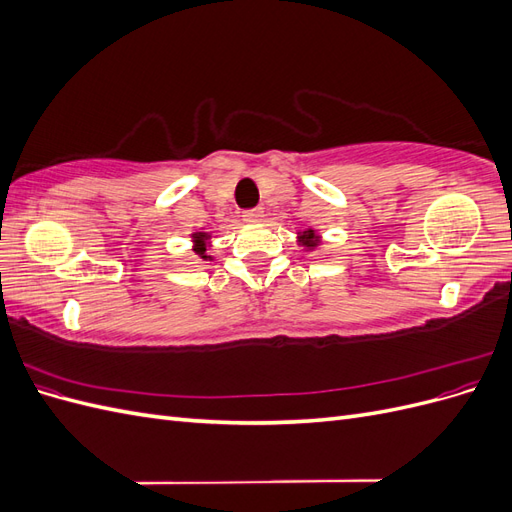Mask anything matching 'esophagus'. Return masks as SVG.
I'll list each match as a JSON object with an SVG mask.
<instances>
[{
  "instance_id": "esophagus-1",
  "label": "esophagus",
  "mask_w": 512,
  "mask_h": 512,
  "mask_svg": "<svg viewBox=\"0 0 512 512\" xmlns=\"http://www.w3.org/2000/svg\"><path fill=\"white\" fill-rule=\"evenodd\" d=\"M262 215H265V211L262 209H247V211H243V222H247V224L260 222Z\"/></svg>"
}]
</instances>
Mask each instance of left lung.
Listing matches in <instances>:
<instances>
[{"instance_id":"1","label":"left lung","mask_w":512,"mask_h":512,"mask_svg":"<svg viewBox=\"0 0 512 512\" xmlns=\"http://www.w3.org/2000/svg\"><path fill=\"white\" fill-rule=\"evenodd\" d=\"M299 243H301L303 247H307V250H314V247L320 245V237L316 235V230L309 228V230H303V232H301Z\"/></svg>"}]
</instances>
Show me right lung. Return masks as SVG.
I'll return each instance as SVG.
<instances>
[{
	"label": "right lung",
	"instance_id": "add662e5",
	"mask_svg": "<svg viewBox=\"0 0 512 512\" xmlns=\"http://www.w3.org/2000/svg\"><path fill=\"white\" fill-rule=\"evenodd\" d=\"M209 232H194V235H192V241H194V252L200 256V258H203V260H209L211 256L207 254V247H209Z\"/></svg>",
	"mask_w": 512,
	"mask_h": 512
}]
</instances>
